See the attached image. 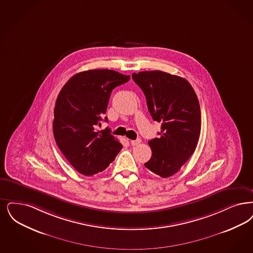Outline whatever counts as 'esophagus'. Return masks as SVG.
I'll return each instance as SVG.
<instances>
[{"label": "esophagus", "mask_w": 253, "mask_h": 253, "mask_svg": "<svg viewBox=\"0 0 253 253\" xmlns=\"http://www.w3.org/2000/svg\"><path fill=\"white\" fill-rule=\"evenodd\" d=\"M141 143L140 139H135V140H131V146H136L139 145Z\"/></svg>", "instance_id": "1"}]
</instances>
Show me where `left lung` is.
<instances>
[{
  "label": "left lung",
  "instance_id": "1",
  "mask_svg": "<svg viewBox=\"0 0 253 253\" xmlns=\"http://www.w3.org/2000/svg\"><path fill=\"white\" fill-rule=\"evenodd\" d=\"M144 92L152 120L161 122L159 137L149 141L152 157L145 167L162 178L179 171L192 155L201 134L198 97L187 80L160 71L131 74Z\"/></svg>",
  "mask_w": 253,
  "mask_h": 253
}]
</instances>
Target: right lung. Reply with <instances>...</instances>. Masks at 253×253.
Here are the masks:
<instances>
[{"mask_svg": "<svg viewBox=\"0 0 253 253\" xmlns=\"http://www.w3.org/2000/svg\"><path fill=\"white\" fill-rule=\"evenodd\" d=\"M130 80L111 70H90L73 75L55 102L53 136L71 166L83 175L103 171L121 152L122 145L110 130L98 131L111 92Z\"/></svg>", "mask_w": 253, "mask_h": 253, "instance_id": "obj_1", "label": "right lung"}]
</instances>
